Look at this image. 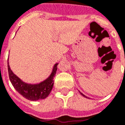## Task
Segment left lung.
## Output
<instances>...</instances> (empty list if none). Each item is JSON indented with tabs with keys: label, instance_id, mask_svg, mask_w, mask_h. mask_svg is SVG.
Segmentation results:
<instances>
[{
	"label": "left lung",
	"instance_id": "obj_1",
	"mask_svg": "<svg viewBox=\"0 0 125 125\" xmlns=\"http://www.w3.org/2000/svg\"><path fill=\"white\" fill-rule=\"evenodd\" d=\"M79 92H80V94H81V95H82V96H83L85 97V98H88V97H86V96H85V95H84V94H83V93H81V92H80V91H79Z\"/></svg>",
	"mask_w": 125,
	"mask_h": 125
}]
</instances>
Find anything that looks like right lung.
I'll return each instance as SVG.
<instances>
[{"instance_id":"add662e5","label":"right lung","mask_w":125,"mask_h":125,"mask_svg":"<svg viewBox=\"0 0 125 125\" xmlns=\"http://www.w3.org/2000/svg\"><path fill=\"white\" fill-rule=\"evenodd\" d=\"M8 61V70L10 80L14 88L21 95L31 101L42 100L48 96L54 86V78L56 74L58 69L57 65H58V63L54 64L50 75L45 80L39 83L31 84L23 81L20 78L14 74L10 69Z\"/></svg>"}]
</instances>
